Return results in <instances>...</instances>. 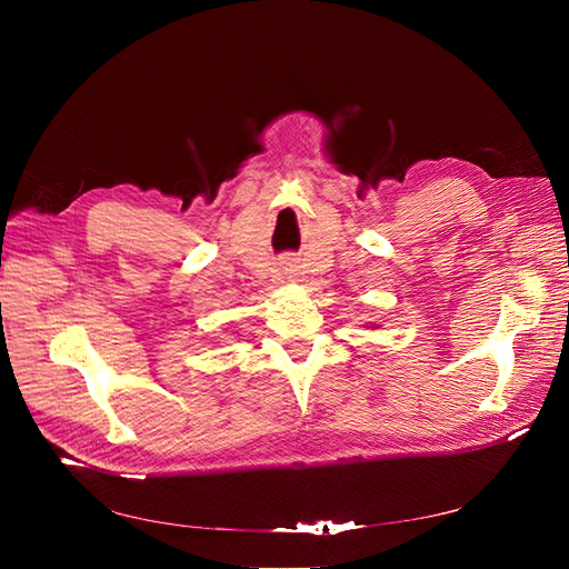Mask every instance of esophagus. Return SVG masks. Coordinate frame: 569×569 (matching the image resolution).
I'll list each match as a JSON object with an SVG mask.
<instances>
[{
  "instance_id": "esophagus-1",
  "label": "esophagus",
  "mask_w": 569,
  "mask_h": 569,
  "mask_svg": "<svg viewBox=\"0 0 569 569\" xmlns=\"http://www.w3.org/2000/svg\"><path fill=\"white\" fill-rule=\"evenodd\" d=\"M282 272H284V274H289V272H291V263H289V261L282 266Z\"/></svg>"
}]
</instances>
